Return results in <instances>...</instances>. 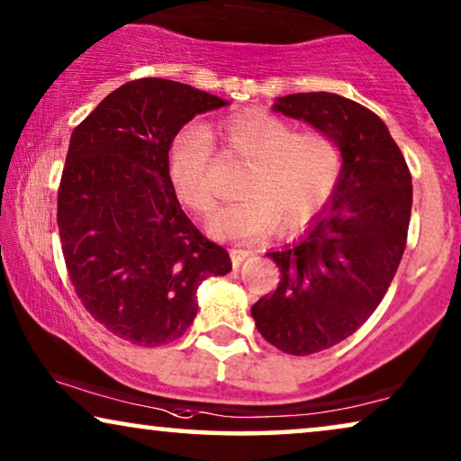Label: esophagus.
I'll use <instances>...</instances> for the list:
<instances>
[{
  "label": "esophagus",
  "instance_id": "esophagus-1",
  "mask_svg": "<svg viewBox=\"0 0 461 461\" xmlns=\"http://www.w3.org/2000/svg\"><path fill=\"white\" fill-rule=\"evenodd\" d=\"M249 256H254V249H241V248L230 249V260H232V267L239 268V267H241V262H243V260H248Z\"/></svg>",
  "mask_w": 461,
  "mask_h": 461
}]
</instances>
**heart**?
Instances as JSON below:
<instances>
[{
	"instance_id": "heart-1",
	"label": "heart",
	"mask_w": 461,
	"mask_h": 461,
	"mask_svg": "<svg viewBox=\"0 0 461 461\" xmlns=\"http://www.w3.org/2000/svg\"><path fill=\"white\" fill-rule=\"evenodd\" d=\"M226 150L249 161L241 176L245 193L213 213L207 229L230 241H260L311 224L330 205L344 172L338 140L325 131H298L294 123L262 111H248L222 123ZM174 191L188 210L207 213L222 197L218 157L205 125L188 123L167 149Z\"/></svg>"
}]
</instances>
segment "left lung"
<instances>
[{"label":"left lung","instance_id":"8db88e82","mask_svg":"<svg viewBox=\"0 0 461 461\" xmlns=\"http://www.w3.org/2000/svg\"><path fill=\"white\" fill-rule=\"evenodd\" d=\"M273 109L336 138L344 157L330 205L298 241L267 254L281 281L251 306L267 342L306 357L352 336L386 295L405 251L413 186L386 123L355 100L289 94Z\"/></svg>","mask_w":461,"mask_h":461}]
</instances>
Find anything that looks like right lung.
<instances>
[{
    "label": "right lung",
    "mask_w": 461,
    "mask_h": 461,
    "mask_svg": "<svg viewBox=\"0 0 461 461\" xmlns=\"http://www.w3.org/2000/svg\"><path fill=\"white\" fill-rule=\"evenodd\" d=\"M229 103L178 81L144 77L111 92L71 134L59 188L67 270L86 311L138 346L178 339L197 289L232 268L176 197L167 149L194 115Z\"/></svg>",
    "instance_id": "right-lung-1"
}]
</instances>
